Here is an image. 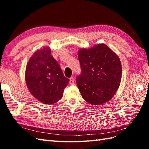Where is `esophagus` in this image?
<instances>
[{
	"label": "esophagus",
	"mask_w": 149,
	"mask_h": 149,
	"mask_svg": "<svg viewBox=\"0 0 149 149\" xmlns=\"http://www.w3.org/2000/svg\"><path fill=\"white\" fill-rule=\"evenodd\" d=\"M70 84H74V77H71L70 78Z\"/></svg>",
	"instance_id": "esophagus-1"
}]
</instances>
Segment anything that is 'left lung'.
I'll return each instance as SVG.
<instances>
[{
	"label": "left lung",
	"mask_w": 149,
	"mask_h": 149,
	"mask_svg": "<svg viewBox=\"0 0 149 149\" xmlns=\"http://www.w3.org/2000/svg\"><path fill=\"white\" fill-rule=\"evenodd\" d=\"M81 74L76 83L84 100L92 105L109 101L118 89L122 79V65L118 56L105 44L78 52Z\"/></svg>",
	"instance_id": "1"
}]
</instances>
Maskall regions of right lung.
<instances>
[{
	"label": "right lung",
	"mask_w": 149,
	"mask_h": 149,
	"mask_svg": "<svg viewBox=\"0 0 149 149\" xmlns=\"http://www.w3.org/2000/svg\"><path fill=\"white\" fill-rule=\"evenodd\" d=\"M25 78L31 93L45 104H54L61 99L69 82L49 47L33 54L27 65Z\"/></svg>",
	"instance_id": "obj_1"
}]
</instances>
